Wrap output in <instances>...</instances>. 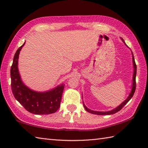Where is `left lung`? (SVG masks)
<instances>
[{
  "instance_id": "left-lung-1",
  "label": "left lung",
  "mask_w": 148,
  "mask_h": 148,
  "mask_svg": "<svg viewBox=\"0 0 148 148\" xmlns=\"http://www.w3.org/2000/svg\"><path fill=\"white\" fill-rule=\"evenodd\" d=\"M123 40V39H122ZM123 41L125 42V41L123 40ZM133 64H134V76H133V85H132V91L130 93V95L128 96V98L125 100V101L123 102L121 105H119L117 108H115L114 109L112 110V111H108V112H100V111H92V110H90L89 109H88L85 106V105L83 103V106L84 107V109H86V111L89 112L92 114H98V115H109V114H113L114 113L117 112L118 111H120V110L123 108V107L127 104L128 103V102L132 99V97H133L134 94L135 93V91H136V73H137V65L136 62H135V60H134V55H133Z\"/></svg>"
}]
</instances>
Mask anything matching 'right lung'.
Here are the masks:
<instances>
[{
	"label": "right lung",
	"instance_id": "1",
	"mask_svg": "<svg viewBox=\"0 0 148 148\" xmlns=\"http://www.w3.org/2000/svg\"><path fill=\"white\" fill-rule=\"evenodd\" d=\"M25 43L16 52L11 67V90L15 99L27 111L35 114H49L59 109L64 84L46 92H37L29 89L22 82L18 69V59Z\"/></svg>",
	"mask_w": 148,
	"mask_h": 148
}]
</instances>
